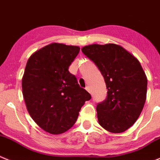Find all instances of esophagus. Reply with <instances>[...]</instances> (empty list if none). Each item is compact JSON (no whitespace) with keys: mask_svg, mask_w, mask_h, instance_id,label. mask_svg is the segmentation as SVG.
Listing matches in <instances>:
<instances>
[{"mask_svg":"<svg viewBox=\"0 0 160 160\" xmlns=\"http://www.w3.org/2000/svg\"><path fill=\"white\" fill-rule=\"evenodd\" d=\"M86 91H88V92H89V93H91V90H90V88H89V86H86Z\"/></svg>","mask_w":160,"mask_h":160,"instance_id":"1","label":"esophagus"}]
</instances>
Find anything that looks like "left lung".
Masks as SVG:
<instances>
[{"mask_svg":"<svg viewBox=\"0 0 160 160\" xmlns=\"http://www.w3.org/2000/svg\"><path fill=\"white\" fill-rule=\"evenodd\" d=\"M82 52L98 68L105 81L107 98L97 106L99 124L119 133L138 120L144 108L148 80L139 60L116 44L86 45Z\"/></svg>","mask_w":160,"mask_h":160,"instance_id":"8db88e82","label":"left lung"}]
</instances>
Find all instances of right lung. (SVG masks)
Returning a JSON list of instances; mask_svg holds the SVG:
<instances>
[{
	"label": "right lung",
	"instance_id": "right-lung-1",
	"mask_svg": "<svg viewBox=\"0 0 160 160\" xmlns=\"http://www.w3.org/2000/svg\"><path fill=\"white\" fill-rule=\"evenodd\" d=\"M79 50L78 46L54 42L27 60L22 78L27 109L33 121L51 134L71 128L85 102L91 99L68 71Z\"/></svg>",
	"mask_w": 160,
	"mask_h": 160
}]
</instances>
